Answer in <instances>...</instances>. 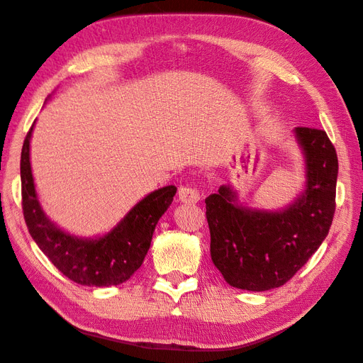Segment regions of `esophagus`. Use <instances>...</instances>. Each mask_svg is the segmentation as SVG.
Segmentation results:
<instances>
[{"label":"esophagus","instance_id":"34e87169","mask_svg":"<svg viewBox=\"0 0 363 363\" xmlns=\"http://www.w3.org/2000/svg\"><path fill=\"white\" fill-rule=\"evenodd\" d=\"M179 199L180 201L183 203H199L201 195H200V191L196 188H192V186H182V188L179 189Z\"/></svg>","mask_w":363,"mask_h":363}]
</instances>
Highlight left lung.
Here are the masks:
<instances>
[{
  "instance_id": "8db88e82",
  "label": "left lung",
  "mask_w": 363,
  "mask_h": 363,
  "mask_svg": "<svg viewBox=\"0 0 363 363\" xmlns=\"http://www.w3.org/2000/svg\"><path fill=\"white\" fill-rule=\"evenodd\" d=\"M304 157V188L277 211L240 203L223 184L206 199L213 265L230 286L245 291L280 288L320 248L335 215L337 156L324 130L296 127Z\"/></svg>"
}]
</instances>
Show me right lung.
Returning a JSON list of instances; mask_svg holds the SVG:
<instances>
[{"label": "right lung", "mask_w": 363, "mask_h": 363, "mask_svg": "<svg viewBox=\"0 0 363 363\" xmlns=\"http://www.w3.org/2000/svg\"><path fill=\"white\" fill-rule=\"evenodd\" d=\"M30 128L21 152L23 211L33 240L63 276L83 286H112L127 281L140 268L152 233L168 211L177 188L164 186L136 203L125 216L101 236L82 238L60 228L43 212L30 163Z\"/></svg>", "instance_id": "1"}]
</instances>
